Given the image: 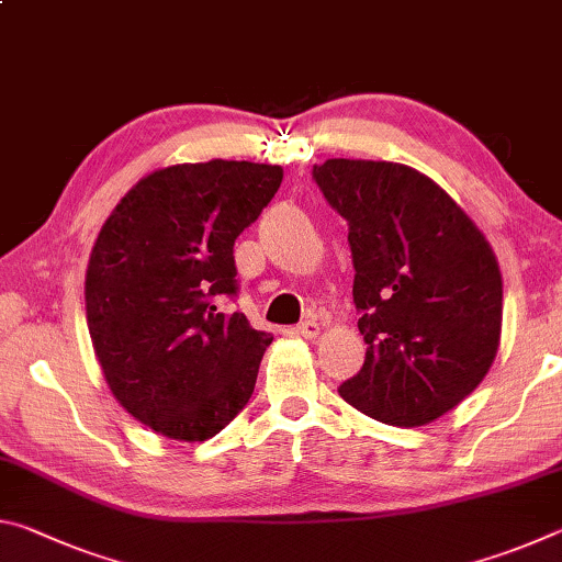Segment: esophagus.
<instances>
[{
	"label": "esophagus",
	"instance_id": "34e87169",
	"mask_svg": "<svg viewBox=\"0 0 562 562\" xmlns=\"http://www.w3.org/2000/svg\"><path fill=\"white\" fill-rule=\"evenodd\" d=\"M292 335L304 337V339H312V337L319 335V325H317L315 319H304V322H300L297 327H292Z\"/></svg>",
	"mask_w": 562,
	"mask_h": 562
}]
</instances>
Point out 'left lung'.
I'll list each match as a JSON object with an SVG mask.
<instances>
[{
  "instance_id": "left-lung-1",
  "label": "left lung",
  "mask_w": 562,
  "mask_h": 562,
  "mask_svg": "<svg viewBox=\"0 0 562 562\" xmlns=\"http://www.w3.org/2000/svg\"><path fill=\"white\" fill-rule=\"evenodd\" d=\"M349 225L359 374L339 386L376 422L424 426L451 412L496 359L503 282L491 245L443 188L386 160L329 158L312 168Z\"/></svg>"
}]
</instances>
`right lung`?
Listing matches in <instances>:
<instances>
[{"instance_id":"add662e5","label":"right lung","mask_w":562,"mask_h":562,"mask_svg":"<svg viewBox=\"0 0 562 562\" xmlns=\"http://www.w3.org/2000/svg\"><path fill=\"white\" fill-rule=\"evenodd\" d=\"M282 183L280 166L207 160L138 180L93 243L87 322L113 396L156 434L205 441L250 402L268 331L243 312L233 245Z\"/></svg>"}]
</instances>
